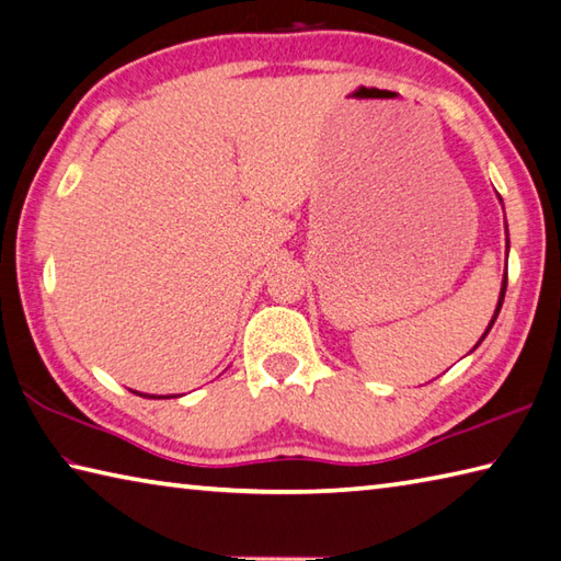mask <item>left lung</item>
<instances>
[{
	"instance_id": "8db88e82",
	"label": "left lung",
	"mask_w": 561,
	"mask_h": 561,
	"mask_svg": "<svg viewBox=\"0 0 561 561\" xmlns=\"http://www.w3.org/2000/svg\"><path fill=\"white\" fill-rule=\"evenodd\" d=\"M499 202H501V196H499ZM503 204V202H501ZM506 226V250L511 248V240H508V224H503ZM506 284H508V272H503V282H501V294H499V304H496V311H493V316H491V323L486 325V331H484V335L479 337V343L474 345V350L481 345V340H484L486 335H489V331L493 328V323H496V318H499V311H501V306H503V296H506Z\"/></svg>"
}]
</instances>
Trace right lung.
Segmentation results:
<instances>
[{"label": "right lung", "mask_w": 561, "mask_h": 561, "mask_svg": "<svg viewBox=\"0 0 561 561\" xmlns=\"http://www.w3.org/2000/svg\"><path fill=\"white\" fill-rule=\"evenodd\" d=\"M136 393V391H134ZM138 397H146V399H156V397H150V393H138ZM160 399V397H158ZM170 399V397H168Z\"/></svg>", "instance_id": "1"}]
</instances>
